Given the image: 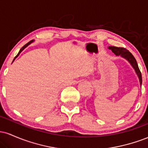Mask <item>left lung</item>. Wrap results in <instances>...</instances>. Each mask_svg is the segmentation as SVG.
<instances>
[{"label": "left lung", "instance_id": "obj_1", "mask_svg": "<svg viewBox=\"0 0 148 148\" xmlns=\"http://www.w3.org/2000/svg\"><path fill=\"white\" fill-rule=\"evenodd\" d=\"M108 49H111L116 56H120L125 58H126L129 62H130V64H132V67H134L135 69L137 75H138L139 78V81H140V86L142 85V75L141 72H140V69L138 68V64H137L136 60L135 58L134 57V56L132 55L131 53L127 50V49L123 48V47H108Z\"/></svg>", "mask_w": 148, "mask_h": 148}]
</instances>
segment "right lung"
Masks as SVG:
<instances>
[{
  "instance_id": "add662e5",
  "label": "right lung",
  "mask_w": 148,
  "mask_h": 148,
  "mask_svg": "<svg viewBox=\"0 0 148 148\" xmlns=\"http://www.w3.org/2000/svg\"><path fill=\"white\" fill-rule=\"evenodd\" d=\"M33 42V41H32V40H31V41H30L29 42H28V43H27V44H26V45H25L24 46H23V47H22V48H21V49H20L19 52H18V54H17V55H16V56H15V58H14V60H13V61H14V60H15V58H16V57H17L18 55H19V53H21V52L22 51H23V49H24L25 48V47H27V46H28V45H30V43H31V42ZM13 61H12V62H13Z\"/></svg>"
}]
</instances>
